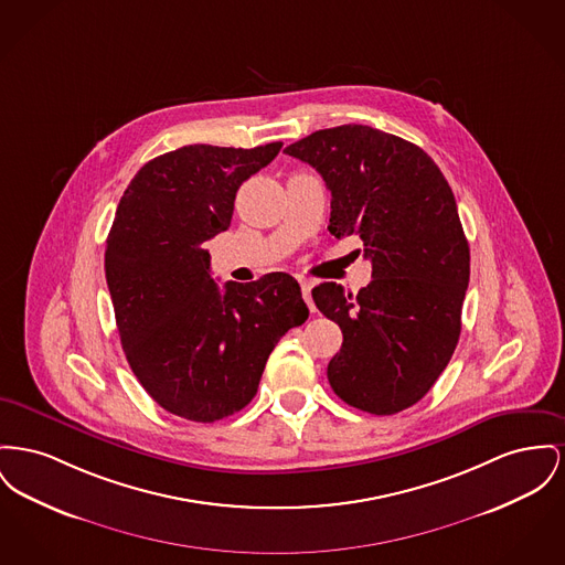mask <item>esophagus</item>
I'll return each mask as SVG.
<instances>
[{
  "label": "esophagus",
  "instance_id": "34e87169",
  "mask_svg": "<svg viewBox=\"0 0 565 565\" xmlns=\"http://www.w3.org/2000/svg\"><path fill=\"white\" fill-rule=\"evenodd\" d=\"M299 284L300 290H302V299L307 300L309 309L313 311V309H316V305H313V300H311V288H313V281H311V279H305V277H300Z\"/></svg>",
  "mask_w": 565,
  "mask_h": 565
}]
</instances>
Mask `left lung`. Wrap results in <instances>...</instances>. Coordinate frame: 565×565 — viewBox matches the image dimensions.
I'll return each instance as SVG.
<instances>
[{"label":"left lung","mask_w":565,"mask_h":565,"mask_svg":"<svg viewBox=\"0 0 565 565\" xmlns=\"http://www.w3.org/2000/svg\"><path fill=\"white\" fill-rule=\"evenodd\" d=\"M286 153L322 174L329 231L359 236L371 260L359 295L332 281L311 290L343 332L332 391L369 414H397L431 391L461 334L469 245L455 194L420 147L369 126L318 130Z\"/></svg>","instance_id":"1"}]
</instances>
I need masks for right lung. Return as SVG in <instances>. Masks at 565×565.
Segmentation results:
<instances>
[{"mask_svg":"<svg viewBox=\"0 0 565 565\" xmlns=\"http://www.w3.org/2000/svg\"><path fill=\"white\" fill-rule=\"evenodd\" d=\"M279 149L188 145L147 162L119 200L104 254L117 329L134 375L174 416L215 423L243 409L277 341L309 318L288 273L220 290L204 249Z\"/></svg>","mask_w":565,"mask_h":565,"instance_id":"1","label":"right lung"}]
</instances>
